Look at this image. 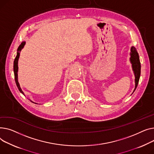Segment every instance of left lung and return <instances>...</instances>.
Masks as SVG:
<instances>
[{
	"label": "left lung",
	"instance_id": "obj_1",
	"mask_svg": "<svg viewBox=\"0 0 154 154\" xmlns=\"http://www.w3.org/2000/svg\"><path fill=\"white\" fill-rule=\"evenodd\" d=\"M131 58H130V61L131 63H132V69L134 71V75H135V89L134 90V92L135 91V89H136L138 83L139 81L140 76V62L139 60V54L137 53V51L134 47H132L131 48Z\"/></svg>",
	"mask_w": 154,
	"mask_h": 154
}]
</instances>
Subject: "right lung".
I'll return each mask as SVG.
<instances>
[{
  "label": "right lung",
  "mask_w": 154,
  "mask_h": 154,
  "mask_svg": "<svg viewBox=\"0 0 154 154\" xmlns=\"http://www.w3.org/2000/svg\"><path fill=\"white\" fill-rule=\"evenodd\" d=\"M25 45V42H23L20 45V46L19 47V48H18L17 49V56L14 60V76H15V83H16V85L18 88V89H19V90L20 91V92L21 93H22L23 95H24V93L22 91V90L20 86V85L19 83V82H18V75H17V72H18V61H19V57H20V51H21V50L23 48L24 45ZM33 103V102H32Z\"/></svg>",
  "instance_id": "1"
}]
</instances>
